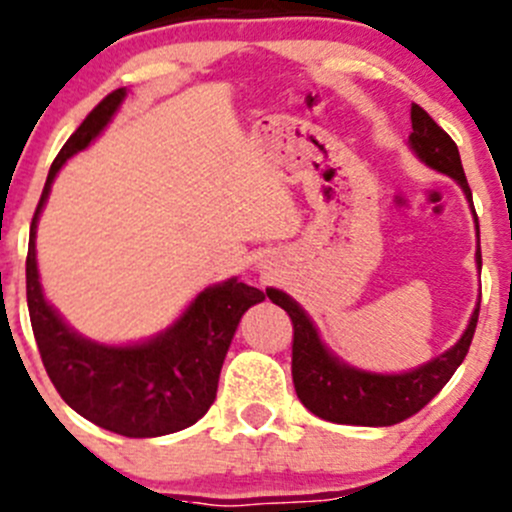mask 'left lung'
<instances>
[{"mask_svg":"<svg viewBox=\"0 0 512 512\" xmlns=\"http://www.w3.org/2000/svg\"><path fill=\"white\" fill-rule=\"evenodd\" d=\"M411 128L414 133L409 136V143L416 156L438 173L451 175L463 188L468 203H473L453 138L416 103L411 106ZM267 297L280 304L292 319V379L299 401L314 416L324 418V421L349 423V426H394V423L418 414L448 384L453 371L466 359L480 312L478 302L463 337L448 352L436 356L428 364L418 366L414 371H404V374H371V371L344 364L329 352L304 309L292 297H287L280 289H267Z\"/></svg>","mask_w":512,"mask_h":512,"instance_id":"1","label":"left lung"}]
</instances>
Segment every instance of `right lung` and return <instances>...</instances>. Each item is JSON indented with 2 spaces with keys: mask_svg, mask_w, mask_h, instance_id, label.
Here are the masks:
<instances>
[{
  "mask_svg": "<svg viewBox=\"0 0 512 512\" xmlns=\"http://www.w3.org/2000/svg\"><path fill=\"white\" fill-rule=\"evenodd\" d=\"M123 98L126 89L103 98L51 163L29 232L27 304L41 361L61 399L106 431L128 438H156L183 431L208 414L237 324L265 294L232 277L203 289L178 322L158 337L128 347H106L84 339L46 302L34 250L41 208L61 165L84 151L108 126Z\"/></svg>",
  "mask_w": 512,
  "mask_h": 512,
  "instance_id": "1",
  "label": "right lung"
}]
</instances>
